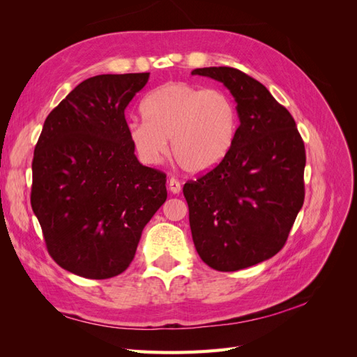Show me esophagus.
Segmentation results:
<instances>
[{
    "label": "esophagus",
    "instance_id": "esophagus-1",
    "mask_svg": "<svg viewBox=\"0 0 357 357\" xmlns=\"http://www.w3.org/2000/svg\"><path fill=\"white\" fill-rule=\"evenodd\" d=\"M168 189H169V192H172V193H180V190H181L180 181H178L177 178H174V177H171V178L168 180Z\"/></svg>",
    "mask_w": 357,
    "mask_h": 357
}]
</instances>
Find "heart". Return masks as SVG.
Wrapping results in <instances>:
<instances>
[{
  "label": "heart",
  "instance_id": "obj_1",
  "mask_svg": "<svg viewBox=\"0 0 357 357\" xmlns=\"http://www.w3.org/2000/svg\"><path fill=\"white\" fill-rule=\"evenodd\" d=\"M144 121L128 123V137L138 158L158 165L168 155V139L178 164L190 172L218 167L228 156L238 129L235 102L220 89L188 83H165L143 104Z\"/></svg>",
  "mask_w": 357,
  "mask_h": 357
}]
</instances>
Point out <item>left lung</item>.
<instances>
[{"label":"left lung","instance_id":"8db88e82","mask_svg":"<svg viewBox=\"0 0 357 357\" xmlns=\"http://www.w3.org/2000/svg\"><path fill=\"white\" fill-rule=\"evenodd\" d=\"M192 74L223 83L240 117L228 156L183 188L192 238L208 266L238 271L283 248L304 204L305 147L291 114L250 75L231 67Z\"/></svg>","mask_w":357,"mask_h":357}]
</instances>
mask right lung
Here are the masks:
<instances>
[{
    "mask_svg": "<svg viewBox=\"0 0 357 357\" xmlns=\"http://www.w3.org/2000/svg\"><path fill=\"white\" fill-rule=\"evenodd\" d=\"M150 73L82 82L43 125L32 159L31 207L47 252L84 278L119 275L167 199V176L138 162L125 109Z\"/></svg>",
    "mask_w": 357,
    "mask_h": 357,
    "instance_id": "add662e5",
    "label": "right lung"
}]
</instances>
